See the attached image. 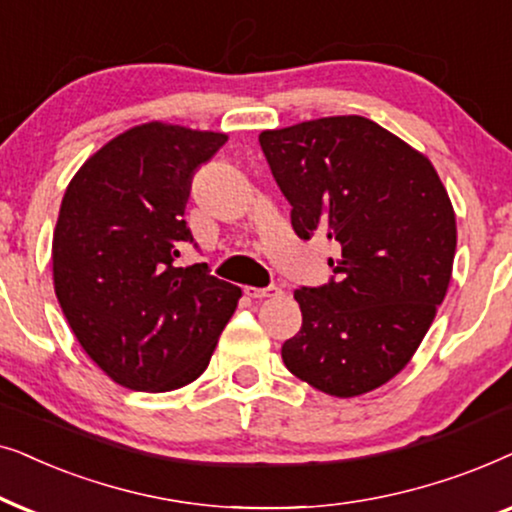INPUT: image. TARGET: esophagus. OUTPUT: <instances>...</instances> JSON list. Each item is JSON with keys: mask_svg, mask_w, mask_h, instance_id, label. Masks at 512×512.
<instances>
[{"mask_svg": "<svg viewBox=\"0 0 512 512\" xmlns=\"http://www.w3.org/2000/svg\"><path fill=\"white\" fill-rule=\"evenodd\" d=\"M245 295L252 297V299H267V297H278L283 295V290L278 288V285H269V288H245Z\"/></svg>", "mask_w": 512, "mask_h": 512, "instance_id": "esophagus-1", "label": "esophagus"}]
</instances>
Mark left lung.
Returning a JSON list of instances; mask_svg holds the SVG:
<instances>
[{"label": "left lung", "mask_w": 512, "mask_h": 512, "mask_svg": "<svg viewBox=\"0 0 512 512\" xmlns=\"http://www.w3.org/2000/svg\"><path fill=\"white\" fill-rule=\"evenodd\" d=\"M292 229L330 241L332 278L295 290L302 327L281 356L297 379L356 398L410 363L447 295L456 217L426 154L374 121L323 117L260 133Z\"/></svg>", "instance_id": "8db88e82"}]
</instances>
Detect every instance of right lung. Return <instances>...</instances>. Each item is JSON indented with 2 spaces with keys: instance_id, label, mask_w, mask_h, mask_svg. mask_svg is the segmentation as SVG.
I'll return each instance as SVG.
<instances>
[{
  "instance_id": "obj_1",
  "label": "right lung",
  "mask_w": 512,
  "mask_h": 512,
  "mask_svg": "<svg viewBox=\"0 0 512 512\" xmlns=\"http://www.w3.org/2000/svg\"><path fill=\"white\" fill-rule=\"evenodd\" d=\"M227 142L149 121L102 145L65 189L53 231V288L88 358L117 384L166 393L210 363L241 288L208 264L175 267L194 243V170Z\"/></svg>"
}]
</instances>
